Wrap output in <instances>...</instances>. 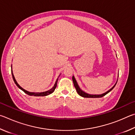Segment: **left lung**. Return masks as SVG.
I'll return each instance as SVG.
<instances>
[{"instance_id":"obj_1","label":"left lung","mask_w":135,"mask_h":135,"mask_svg":"<svg viewBox=\"0 0 135 135\" xmlns=\"http://www.w3.org/2000/svg\"><path fill=\"white\" fill-rule=\"evenodd\" d=\"M117 80H118V79H117ZM117 82H115V84H114V85L113 86L112 88L110 89L109 90L102 94H99V95H98V94H89L85 93V92L84 91H82V89L80 88V87L78 85V82L76 81V80L75 79L74 76H72V81H73V82H74V86L75 87V88H76V89L78 94L80 96H81V97H84V98H101V97H103L106 94H107L108 93H110V92L114 88V86H115V85H116L117 82Z\"/></svg>"}]
</instances>
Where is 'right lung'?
I'll list each match as a JSON object with an SVG mask.
<instances>
[{
  "mask_svg": "<svg viewBox=\"0 0 135 135\" xmlns=\"http://www.w3.org/2000/svg\"><path fill=\"white\" fill-rule=\"evenodd\" d=\"M11 68H12V66H11ZM11 72H12V78H13V81H14V82H15V84L16 85V86H17L19 88L21 89V90L24 92V93H25V94H28V95H31V96H35V97L47 96V95H49V94L53 93V92L54 91V90H55L56 88L57 84V81H58V79H59V77L60 76V74L59 75V76H58L57 79L56 81V82H55V84H54V85L53 87V88H51L50 89H49V90L47 91H45V92H42V93H32V92H29V91H27V90H25V89L22 88V87H21V86L20 85H19V84H18V82H16V79H15V76H14L13 74V72H12V68Z\"/></svg>",
  "mask_w": 135,
  "mask_h": 135,
  "instance_id": "right-lung-1",
  "label": "right lung"
}]
</instances>
